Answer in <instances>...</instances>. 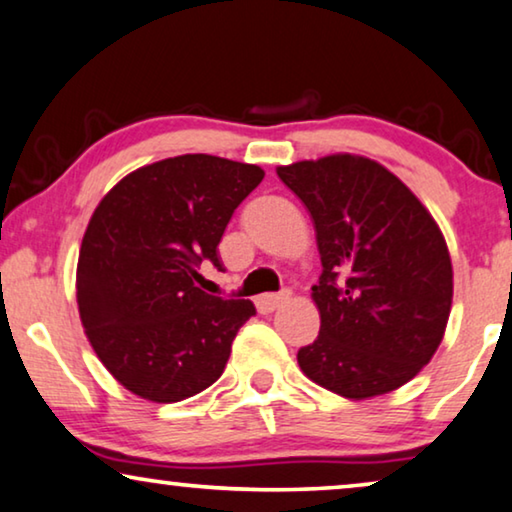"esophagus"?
<instances>
[{"label":"esophagus","mask_w":512,"mask_h":512,"mask_svg":"<svg viewBox=\"0 0 512 512\" xmlns=\"http://www.w3.org/2000/svg\"><path fill=\"white\" fill-rule=\"evenodd\" d=\"M291 300V293L284 291V293H268V295H261V298L256 300V307L261 314H270L277 307L284 305V302Z\"/></svg>","instance_id":"esophagus-1"}]
</instances>
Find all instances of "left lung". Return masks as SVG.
Returning a JSON list of instances; mask_svg holds the SVG:
<instances>
[{
    "instance_id": "8db88e82",
    "label": "left lung",
    "mask_w": 512,
    "mask_h": 512,
    "mask_svg": "<svg viewBox=\"0 0 512 512\" xmlns=\"http://www.w3.org/2000/svg\"><path fill=\"white\" fill-rule=\"evenodd\" d=\"M307 207L323 272L321 314L298 351L307 379L346 399L388 395L439 348L453 307V263L439 224L379 161L328 154L277 168Z\"/></svg>"
}]
</instances>
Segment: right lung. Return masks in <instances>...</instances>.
<instances>
[{"instance_id":"obj_1","label":"right lung","mask_w":512,"mask_h":512,"mask_svg":"<svg viewBox=\"0 0 512 512\" xmlns=\"http://www.w3.org/2000/svg\"><path fill=\"white\" fill-rule=\"evenodd\" d=\"M265 177L254 164L182 154L122 177L83 235L76 300L96 358L133 395L157 404L194 397L224 372L249 300L196 286L221 268L217 244Z\"/></svg>"}]
</instances>
